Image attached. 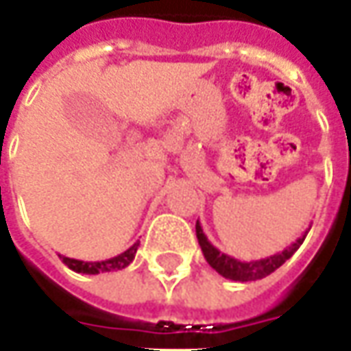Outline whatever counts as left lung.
I'll return each instance as SVG.
<instances>
[{
    "label": "left lung",
    "mask_w": 351,
    "mask_h": 351,
    "mask_svg": "<svg viewBox=\"0 0 351 351\" xmlns=\"http://www.w3.org/2000/svg\"><path fill=\"white\" fill-rule=\"evenodd\" d=\"M196 237H198V243L199 247H202L204 256H206L208 264L212 266L215 272L221 274L227 280H233V282H256V280H262V278H266V276L276 272L285 260L291 258L297 248L303 245V241L307 237V231L299 237L295 243H291L289 247H285L282 252H276V254L266 256V258L250 260V262H241V260L233 258V256L221 252L219 248L213 247L212 243L208 241V237L204 235V229H202L199 221L196 223Z\"/></svg>",
    "instance_id": "1"
}]
</instances>
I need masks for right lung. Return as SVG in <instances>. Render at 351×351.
Returning a JSON list of instances; mask_svg holds the SVG:
<instances>
[{"mask_svg":"<svg viewBox=\"0 0 351 351\" xmlns=\"http://www.w3.org/2000/svg\"><path fill=\"white\" fill-rule=\"evenodd\" d=\"M139 243H134L132 247L124 250L122 254H118L114 258L101 260V262H83V260L67 258V256H60L64 260L69 270L77 274H103V272H116V270H122L132 264V260L136 258V252H138Z\"/></svg>","mask_w":351,"mask_h":351,"instance_id":"right-lung-1","label":"right lung"}]
</instances>
